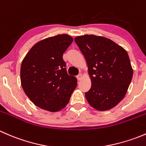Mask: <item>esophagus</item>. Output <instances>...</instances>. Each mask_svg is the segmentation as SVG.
<instances>
[{
  "label": "esophagus",
  "mask_w": 146,
  "mask_h": 146,
  "mask_svg": "<svg viewBox=\"0 0 146 146\" xmlns=\"http://www.w3.org/2000/svg\"><path fill=\"white\" fill-rule=\"evenodd\" d=\"M82 78V75H81V74H79L78 76H77V79H78V80H81Z\"/></svg>",
  "instance_id": "obj_1"
}]
</instances>
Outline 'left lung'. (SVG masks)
<instances>
[{
	"label": "left lung",
	"instance_id": "left-lung-1",
	"mask_svg": "<svg viewBox=\"0 0 146 146\" xmlns=\"http://www.w3.org/2000/svg\"><path fill=\"white\" fill-rule=\"evenodd\" d=\"M83 54L91 80L85 95L98 111L113 108L123 100L133 77V68L126 50L111 39L93 35L75 38Z\"/></svg>",
	"mask_w": 146,
	"mask_h": 146
}]
</instances>
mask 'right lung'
<instances>
[{"label": "right lung", "instance_id": "1", "mask_svg": "<svg viewBox=\"0 0 146 146\" xmlns=\"http://www.w3.org/2000/svg\"><path fill=\"white\" fill-rule=\"evenodd\" d=\"M66 34L46 38L35 44L23 60L20 80L25 93L38 107L51 112L68 103L77 79L68 76L63 54L73 42Z\"/></svg>", "mask_w": 146, "mask_h": 146}]
</instances>
